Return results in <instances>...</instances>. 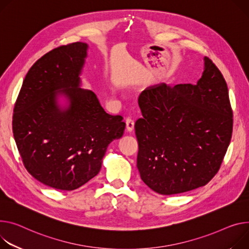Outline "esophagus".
I'll return each mask as SVG.
<instances>
[{
    "label": "esophagus",
    "mask_w": 249,
    "mask_h": 249,
    "mask_svg": "<svg viewBox=\"0 0 249 249\" xmlns=\"http://www.w3.org/2000/svg\"><path fill=\"white\" fill-rule=\"evenodd\" d=\"M134 124H135V122H134V120L131 117H128L126 119V127H127V130L129 132H131L134 129Z\"/></svg>",
    "instance_id": "1"
}]
</instances>
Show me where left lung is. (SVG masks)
Here are the masks:
<instances>
[{
	"instance_id": "1",
	"label": "left lung",
	"mask_w": 249,
	"mask_h": 249,
	"mask_svg": "<svg viewBox=\"0 0 249 249\" xmlns=\"http://www.w3.org/2000/svg\"><path fill=\"white\" fill-rule=\"evenodd\" d=\"M138 102L143 117L135 133L143 182L161 195L206 186L220 168L233 125L228 85L216 65L205 57L196 84L155 85Z\"/></svg>"
}]
</instances>
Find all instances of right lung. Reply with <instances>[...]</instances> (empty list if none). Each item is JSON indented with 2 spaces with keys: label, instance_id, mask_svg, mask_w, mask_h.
I'll return each instance as SVG.
<instances>
[{
  "label": "right lung",
  "instance_id": "add662e5",
  "mask_svg": "<svg viewBox=\"0 0 249 249\" xmlns=\"http://www.w3.org/2000/svg\"><path fill=\"white\" fill-rule=\"evenodd\" d=\"M87 48L73 42L36 60L14 107V138L25 168L61 191L76 190L99 173L108 145L122 137L126 125L121 115L106 113L94 92L78 87ZM56 89L70 100L64 110Z\"/></svg>",
  "mask_w": 249,
  "mask_h": 249
}]
</instances>
